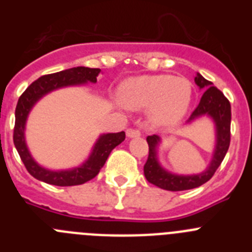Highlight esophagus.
<instances>
[{"mask_svg":"<svg viewBox=\"0 0 252 252\" xmlns=\"http://www.w3.org/2000/svg\"><path fill=\"white\" fill-rule=\"evenodd\" d=\"M126 136H127L128 139H132V137H140L141 136V132H140L139 130H136V128H127V130H126Z\"/></svg>","mask_w":252,"mask_h":252,"instance_id":"esophagus-1","label":"esophagus"}]
</instances>
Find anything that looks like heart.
<instances>
[{"instance_id": "1", "label": "heart", "mask_w": 252, "mask_h": 252, "mask_svg": "<svg viewBox=\"0 0 252 252\" xmlns=\"http://www.w3.org/2000/svg\"><path fill=\"white\" fill-rule=\"evenodd\" d=\"M119 98L130 110L148 108V119L155 127H173L188 112L192 83L184 77L169 74L137 75L122 82Z\"/></svg>"}]
</instances>
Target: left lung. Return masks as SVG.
Wrapping results in <instances>:
<instances>
[{
  "mask_svg": "<svg viewBox=\"0 0 252 252\" xmlns=\"http://www.w3.org/2000/svg\"><path fill=\"white\" fill-rule=\"evenodd\" d=\"M194 82L199 90H203L201 102L198 107L193 111L187 124L195 121L201 117H209L215 124L216 144L212 153V159L209 161L208 166L202 173L198 174H177L164 169L159 162L158 151L161 144V139L158 135L148 136L146 141L149 144V158L146 164L144 165V174L149 183L159 187L165 190L179 192L201 187L206 182H208L213 177L215 171L221 165L222 160L224 159L228 146H230L231 135V104L228 99L223 95L221 91L213 86L212 82L207 81L197 73Z\"/></svg>",
  "mask_w": 252,
  "mask_h": 252,
  "instance_id": "1",
  "label": "left lung"
}]
</instances>
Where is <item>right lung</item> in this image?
<instances>
[{"mask_svg": "<svg viewBox=\"0 0 252 252\" xmlns=\"http://www.w3.org/2000/svg\"><path fill=\"white\" fill-rule=\"evenodd\" d=\"M101 73L98 68L75 66L62 72L40 77L26 88L17 102L15 111V128L13 144L21 158L24 165L35 179L58 187L79 186L93 179L103 168L111 151L125 140V132L102 133L93 145L90 157L79 166L65 170H51L37 164L32 158L25 140V128L29 113L32 107L48 93L64 87L84 86L87 83H97V77Z\"/></svg>", "mask_w": 252, "mask_h": 252, "instance_id": "obj_1", "label": "right lung"}]
</instances>
